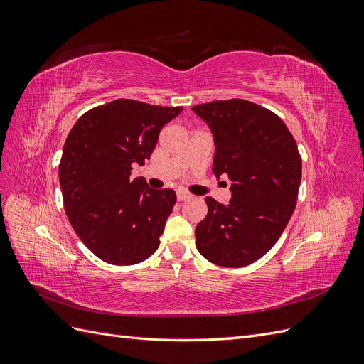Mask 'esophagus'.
Returning <instances> with one entry per match:
<instances>
[{
  "mask_svg": "<svg viewBox=\"0 0 364 364\" xmlns=\"http://www.w3.org/2000/svg\"><path fill=\"white\" fill-rule=\"evenodd\" d=\"M191 197V194H188L186 191H178V200L183 202V200H188Z\"/></svg>",
  "mask_w": 364,
  "mask_h": 364,
  "instance_id": "34e87169",
  "label": "esophagus"
}]
</instances>
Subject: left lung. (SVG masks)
<instances>
[{
    "label": "left lung",
    "mask_w": 364,
    "mask_h": 364,
    "mask_svg": "<svg viewBox=\"0 0 364 364\" xmlns=\"http://www.w3.org/2000/svg\"><path fill=\"white\" fill-rule=\"evenodd\" d=\"M214 138L213 171L229 178L228 205L206 197L196 247L217 266L245 267L273 247L296 208L302 178L297 144L284 121L247 100L193 106Z\"/></svg>",
    "instance_id": "left-lung-1"
}]
</instances>
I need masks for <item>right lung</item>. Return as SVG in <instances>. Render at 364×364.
Here are the masks:
<instances>
[{
  "instance_id": "add662e5",
  "label": "right lung",
  "mask_w": 364,
  "mask_h": 364,
  "mask_svg": "<svg viewBox=\"0 0 364 364\" xmlns=\"http://www.w3.org/2000/svg\"><path fill=\"white\" fill-rule=\"evenodd\" d=\"M181 112V106L119 98L83 114L65 141L59 165L65 213L83 245L105 262L132 266L159 247L176 193L130 176Z\"/></svg>"
}]
</instances>
